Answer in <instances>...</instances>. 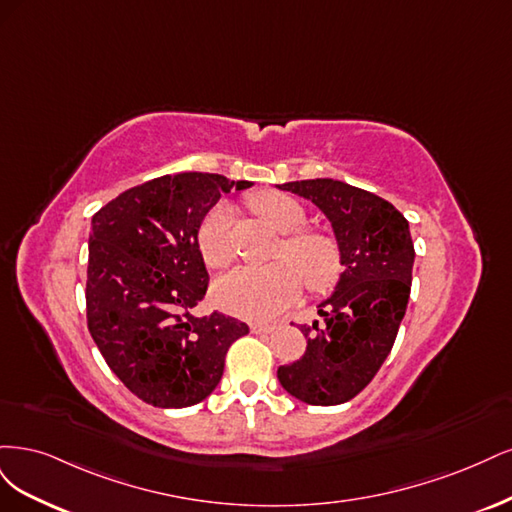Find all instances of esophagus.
Segmentation results:
<instances>
[{
  "label": "esophagus",
  "instance_id": "obj_1",
  "mask_svg": "<svg viewBox=\"0 0 512 512\" xmlns=\"http://www.w3.org/2000/svg\"><path fill=\"white\" fill-rule=\"evenodd\" d=\"M274 329H276V325H272V323H253V325H251V332H253V334H259V336L272 334Z\"/></svg>",
  "mask_w": 512,
  "mask_h": 512
}]
</instances>
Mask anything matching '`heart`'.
I'll use <instances>...</instances> for the list:
<instances>
[{
	"mask_svg": "<svg viewBox=\"0 0 512 512\" xmlns=\"http://www.w3.org/2000/svg\"><path fill=\"white\" fill-rule=\"evenodd\" d=\"M251 208L278 232L287 234L272 266L238 268L214 285V300L232 315L251 321L272 319L300 298L302 276L312 291L336 283L340 276V251L332 238L317 232H299L306 212L293 197L278 191H259L249 200ZM197 246L204 261L214 270H223L234 261L232 208L212 206L197 227ZM291 258V262L282 257Z\"/></svg>",
	"mask_w": 512,
	"mask_h": 512,
	"instance_id": "heart-1",
	"label": "heart"
}]
</instances>
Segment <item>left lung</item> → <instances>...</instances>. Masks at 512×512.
<instances>
[{
    "instance_id": "obj_1",
    "label": "left lung",
    "mask_w": 512,
    "mask_h": 512,
    "mask_svg": "<svg viewBox=\"0 0 512 512\" xmlns=\"http://www.w3.org/2000/svg\"><path fill=\"white\" fill-rule=\"evenodd\" d=\"M278 189L306 197L334 227L344 266L334 293L302 325L304 355L278 368L287 393L312 406L349 402L391 353L410 298L412 246L408 221L383 197L334 178L295 180Z\"/></svg>"
}]
</instances>
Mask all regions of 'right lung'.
Here are the masks:
<instances>
[{
  "label": "right lung",
  "mask_w": 512,
  "mask_h": 512,
  "mask_svg": "<svg viewBox=\"0 0 512 512\" xmlns=\"http://www.w3.org/2000/svg\"><path fill=\"white\" fill-rule=\"evenodd\" d=\"M251 185L221 174H166L93 214L87 325L108 368L146 404L185 408L208 398L227 349L249 334L234 317L189 310L208 289L197 227L221 193Z\"/></svg>",
  "instance_id": "add662e5"
}]
</instances>
